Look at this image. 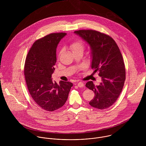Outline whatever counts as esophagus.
<instances>
[{
  "mask_svg": "<svg viewBox=\"0 0 146 146\" xmlns=\"http://www.w3.org/2000/svg\"><path fill=\"white\" fill-rule=\"evenodd\" d=\"M84 83L83 82H79L78 83V86H79V87H80V88H82V87H83L84 86Z\"/></svg>",
  "mask_w": 146,
  "mask_h": 146,
  "instance_id": "esophagus-1",
  "label": "esophagus"
}]
</instances>
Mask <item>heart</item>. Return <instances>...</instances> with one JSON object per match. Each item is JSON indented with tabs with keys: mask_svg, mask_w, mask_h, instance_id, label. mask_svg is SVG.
I'll use <instances>...</instances> for the list:
<instances>
[{
	"mask_svg": "<svg viewBox=\"0 0 146 146\" xmlns=\"http://www.w3.org/2000/svg\"><path fill=\"white\" fill-rule=\"evenodd\" d=\"M70 48H71V49H72V51L78 50V49H83V42L80 41V40L75 41L71 44ZM62 52V50L61 51L60 53H61Z\"/></svg>",
	"mask_w": 146,
	"mask_h": 146,
	"instance_id": "b5f03b06",
	"label": "heart"
}]
</instances>
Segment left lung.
I'll list each match as a JSON object with an SVG mask.
<instances>
[{"mask_svg":"<svg viewBox=\"0 0 146 146\" xmlns=\"http://www.w3.org/2000/svg\"><path fill=\"white\" fill-rule=\"evenodd\" d=\"M75 34L86 42L91 50V67L99 71L102 82L95 86L92 81L86 88L95 96L89 104L104 110L113 104L119 97L125 80V64L120 50L115 40L109 35L92 30L75 31Z\"/></svg>","mask_w":146,"mask_h":146,"instance_id":"obj_1","label":"left lung"}]
</instances>
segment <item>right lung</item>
Returning a JSON list of instances; mask_svg holds the SVG:
<instances>
[{
  "label": "right lung",
  "mask_w": 146,
  "mask_h": 146,
  "mask_svg": "<svg viewBox=\"0 0 146 146\" xmlns=\"http://www.w3.org/2000/svg\"><path fill=\"white\" fill-rule=\"evenodd\" d=\"M66 33H52L34 42L26 58L24 74L29 92L39 107L54 111L66 103L73 84L69 82H53L56 49Z\"/></svg>",
  "instance_id": "right-lung-1"
}]
</instances>
